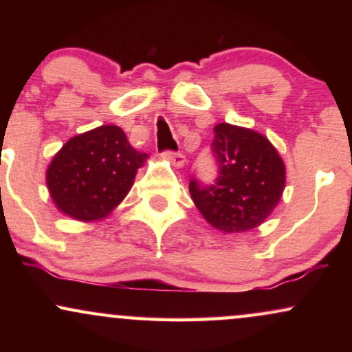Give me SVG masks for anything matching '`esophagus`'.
Wrapping results in <instances>:
<instances>
[{"label": "esophagus", "mask_w": 352, "mask_h": 352, "mask_svg": "<svg viewBox=\"0 0 352 352\" xmlns=\"http://www.w3.org/2000/svg\"><path fill=\"white\" fill-rule=\"evenodd\" d=\"M164 157L165 159L168 160V162H170L173 167H184L185 165V162H187V159H185V155L184 153H175V152H165L164 153Z\"/></svg>", "instance_id": "1"}]
</instances>
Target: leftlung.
Masks as SVG:
<instances>
[{
	"mask_svg": "<svg viewBox=\"0 0 352 352\" xmlns=\"http://www.w3.org/2000/svg\"><path fill=\"white\" fill-rule=\"evenodd\" d=\"M218 168L215 185L190 182V195L201 217L223 233L260 227L283 197L286 167L268 137L221 122L212 142Z\"/></svg>",
	"mask_w": 352,
	"mask_h": 352,
	"instance_id": "obj_1",
	"label": "left lung"
}]
</instances>
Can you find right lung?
<instances>
[{"mask_svg": "<svg viewBox=\"0 0 352 352\" xmlns=\"http://www.w3.org/2000/svg\"><path fill=\"white\" fill-rule=\"evenodd\" d=\"M147 159L122 129L100 125L60 147L47 165L46 185L60 213L84 223L99 221L119 207Z\"/></svg>", "mask_w": 352, "mask_h": 352, "instance_id": "obj_1", "label": "right lung"}]
</instances>
